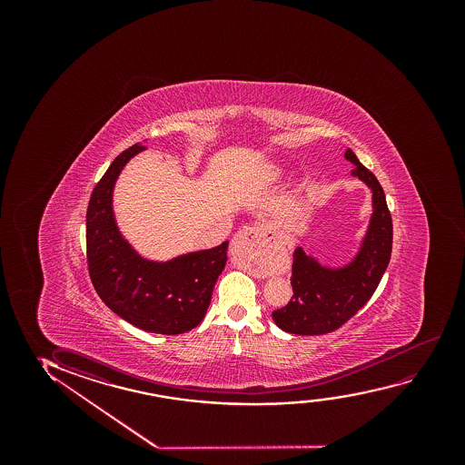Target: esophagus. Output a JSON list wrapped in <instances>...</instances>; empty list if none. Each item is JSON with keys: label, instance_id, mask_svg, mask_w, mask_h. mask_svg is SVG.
I'll return each mask as SVG.
<instances>
[{"label": "esophagus", "instance_id": "obj_1", "mask_svg": "<svg viewBox=\"0 0 465 465\" xmlns=\"http://www.w3.org/2000/svg\"><path fill=\"white\" fill-rule=\"evenodd\" d=\"M240 242H246L251 251L254 252L255 257L261 259V261L273 259L276 255V249L280 248V240L276 236L267 233L259 225L244 227V229L240 230L232 240V249Z\"/></svg>", "mask_w": 465, "mask_h": 465}]
</instances>
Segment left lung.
<instances>
[{
  "label": "left lung",
  "mask_w": 465,
  "mask_h": 465,
  "mask_svg": "<svg viewBox=\"0 0 465 465\" xmlns=\"http://www.w3.org/2000/svg\"><path fill=\"white\" fill-rule=\"evenodd\" d=\"M344 157L356 165L351 174L373 193L369 232L356 259L338 270L322 267L303 249H295L291 276L293 295L284 308L272 312L276 325L289 333L324 335L340 329L371 299L391 261L392 217L381 184L351 149Z\"/></svg>",
  "instance_id": "obj_1"
}]
</instances>
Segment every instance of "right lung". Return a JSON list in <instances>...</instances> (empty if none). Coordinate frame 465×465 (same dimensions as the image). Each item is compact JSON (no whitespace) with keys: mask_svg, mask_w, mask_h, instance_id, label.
<instances>
[{"mask_svg":"<svg viewBox=\"0 0 465 465\" xmlns=\"http://www.w3.org/2000/svg\"><path fill=\"white\" fill-rule=\"evenodd\" d=\"M143 149L134 144L117 155L92 192L85 223L90 280L100 299L130 324L178 335L203 321L229 242L170 262L146 261L134 252L115 225L113 189L122 168Z\"/></svg>","mask_w":465,"mask_h":465,"instance_id":"add662e5","label":"right lung"}]
</instances>
